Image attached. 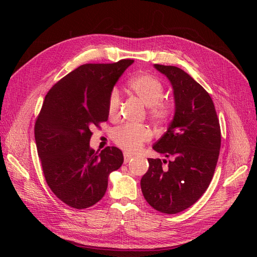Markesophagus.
Here are the masks:
<instances>
[{"mask_svg": "<svg viewBox=\"0 0 257 257\" xmlns=\"http://www.w3.org/2000/svg\"><path fill=\"white\" fill-rule=\"evenodd\" d=\"M123 157H124V163H125V164H126V163H128V161H130L132 158H133V155H131V154H128V153H124Z\"/></svg>", "mask_w": 257, "mask_h": 257, "instance_id": "34e87169", "label": "esophagus"}]
</instances>
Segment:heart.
I'll use <instances>...</instances> for the list:
<instances>
[{"mask_svg": "<svg viewBox=\"0 0 257 257\" xmlns=\"http://www.w3.org/2000/svg\"><path fill=\"white\" fill-rule=\"evenodd\" d=\"M128 89L138 97L148 108V118L155 124H164L169 121L175 112V106L170 100L164 99V85L148 74H139L132 78L128 83ZM121 94L119 90L113 89L107 102L108 116L115 120L119 116L121 107ZM152 138V131L145 125H123L116 128L112 139L114 144L124 151L136 153L146 143Z\"/></svg>", "mask_w": 257, "mask_h": 257, "instance_id": "heart-1", "label": "heart"}]
</instances>
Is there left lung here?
<instances>
[{"label":"left lung","instance_id":"8db88e82","mask_svg":"<svg viewBox=\"0 0 257 257\" xmlns=\"http://www.w3.org/2000/svg\"><path fill=\"white\" fill-rule=\"evenodd\" d=\"M172 82L176 111L153 149L169 161L148 159L141 186L160 212L175 214L201 197L212 180L221 148V127L209 93L181 68L154 64ZM166 164V166L164 164Z\"/></svg>","mask_w":257,"mask_h":257}]
</instances>
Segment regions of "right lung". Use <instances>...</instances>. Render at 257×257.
<instances>
[{"label": "right lung", "instance_id": "right-lung-1", "mask_svg": "<svg viewBox=\"0 0 257 257\" xmlns=\"http://www.w3.org/2000/svg\"><path fill=\"white\" fill-rule=\"evenodd\" d=\"M133 62L80 65L45 97L34 126L37 153L46 182L69 207L95 205L105 195L108 176L122 165L118 148L106 147L100 153L91 149V128L108 120V97Z\"/></svg>", "mask_w": 257, "mask_h": 257}]
</instances>
